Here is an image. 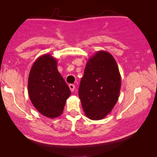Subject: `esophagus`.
I'll list each match as a JSON object with an SVG mask.
<instances>
[{
  "instance_id": "34e87169",
  "label": "esophagus",
  "mask_w": 157,
  "mask_h": 157,
  "mask_svg": "<svg viewBox=\"0 0 157 157\" xmlns=\"http://www.w3.org/2000/svg\"><path fill=\"white\" fill-rule=\"evenodd\" d=\"M69 88L71 90V92H74L75 90V85L74 84H69Z\"/></svg>"
}]
</instances>
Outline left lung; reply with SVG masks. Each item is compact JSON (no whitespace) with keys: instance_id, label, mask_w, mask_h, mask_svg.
Wrapping results in <instances>:
<instances>
[{"instance_id":"obj_1","label":"left lung","mask_w":157,"mask_h":157,"mask_svg":"<svg viewBox=\"0 0 157 157\" xmlns=\"http://www.w3.org/2000/svg\"><path fill=\"white\" fill-rule=\"evenodd\" d=\"M121 75L115 58L99 51L88 60L79 87V97L90 119L105 118L114 108L121 89Z\"/></svg>"}]
</instances>
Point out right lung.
Wrapping results in <instances>:
<instances>
[{
    "label": "right lung",
    "mask_w": 157,
    "mask_h": 157,
    "mask_svg": "<svg viewBox=\"0 0 157 157\" xmlns=\"http://www.w3.org/2000/svg\"><path fill=\"white\" fill-rule=\"evenodd\" d=\"M57 60L50 54L36 59L30 70L28 93L34 107L50 118L59 117L64 111L71 90L58 71Z\"/></svg>",
    "instance_id": "add662e5"
}]
</instances>
